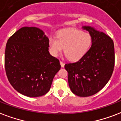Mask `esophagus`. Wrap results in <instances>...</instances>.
Instances as JSON below:
<instances>
[{"label": "esophagus", "instance_id": "obj_1", "mask_svg": "<svg viewBox=\"0 0 121 121\" xmlns=\"http://www.w3.org/2000/svg\"><path fill=\"white\" fill-rule=\"evenodd\" d=\"M60 65H61V67H64V66H65V63L60 61Z\"/></svg>", "mask_w": 121, "mask_h": 121}]
</instances>
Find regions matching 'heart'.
<instances>
[{"mask_svg":"<svg viewBox=\"0 0 121 121\" xmlns=\"http://www.w3.org/2000/svg\"><path fill=\"white\" fill-rule=\"evenodd\" d=\"M92 43V37L87 31L78 29H67L59 31L56 38L48 40L49 52L57 57L62 51L71 61H76L85 56Z\"/></svg>","mask_w":121,"mask_h":121,"instance_id":"b5f03b06","label":"heart"}]
</instances>
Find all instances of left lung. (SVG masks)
<instances>
[{
    "mask_svg": "<svg viewBox=\"0 0 121 121\" xmlns=\"http://www.w3.org/2000/svg\"><path fill=\"white\" fill-rule=\"evenodd\" d=\"M90 33L92 43L85 56L79 60L65 65L69 85L72 92L79 97L97 93L110 80L114 68L115 52L113 40L94 27H82Z\"/></svg>",
    "mask_w": 121,
    "mask_h": 121,
    "instance_id": "8db88e82",
    "label": "left lung"
}]
</instances>
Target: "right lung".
Returning a JSON list of instances; mask_svg holds the SVG:
<instances>
[{"mask_svg": "<svg viewBox=\"0 0 121 121\" xmlns=\"http://www.w3.org/2000/svg\"><path fill=\"white\" fill-rule=\"evenodd\" d=\"M49 38L36 27H24L8 40L5 69L18 92L30 97L42 96L51 88L61 65L49 52Z\"/></svg>", "mask_w": 121, "mask_h": 121, "instance_id": "right-lung-1", "label": "right lung"}]
</instances>
